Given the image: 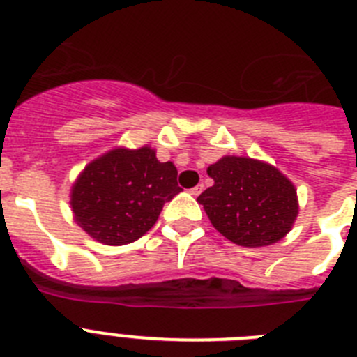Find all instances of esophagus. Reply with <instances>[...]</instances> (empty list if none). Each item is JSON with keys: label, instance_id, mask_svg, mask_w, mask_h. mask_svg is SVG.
<instances>
[{"label": "esophagus", "instance_id": "esophagus-1", "mask_svg": "<svg viewBox=\"0 0 357 357\" xmlns=\"http://www.w3.org/2000/svg\"><path fill=\"white\" fill-rule=\"evenodd\" d=\"M202 189H204V185H202V184H198V185H195L193 189H189V193H191V195H195V197H198V195L202 193Z\"/></svg>", "mask_w": 357, "mask_h": 357}]
</instances>
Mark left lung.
Returning a JSON list of instances; mask_svg holds the SVG:
<instances>
[{
  "label": "left lung",
  "mask_w": 357,
  "mask_h": 357,
  "mask_svg": "<svg viewBox=\"0 0 357 357\" xmlns=\"http://www.w3.org/2000/svg\"><path fill=\"white\" fill-rule=\"evenodd\" d=\"M214 181L198 197L214 229L239 247H268L293 229L298 197L275 166L250 157L225 155L207 168Z\"/></svg>",
  "instance_id": "1"
}]
</instances>
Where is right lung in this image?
<instances>
[{"label":"right lung","mask_w":357,"mask_h":357,"mask_svg":"<svg viewBox=\"0 0 357 357\" xmlns=\"http://www.w3.org/2000/svg\"><path fill=\"white\" fill-rule=\"evenodd\" d=\"M178 193L175 164L160 162L148 144L116 146L82 169L69 204L85 234L119 247L146 234L164 204Z\"/></svg>","instance_id":"right-lung-1"}]
</instances>
